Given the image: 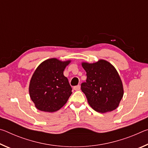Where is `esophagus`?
Here are the masks:
<instances>
[{
  "mask_svg": "<svg viewBox=\"0 0 148 148\" xmlns=\"http://www.w3.org/2000/svg\"><path fill=\"white\" fill-rule=\"evenodd\" d=\"M74 89L75 90V91H79V90L80 89V86H79V85H77V86H74Z\"/></svg>",
  "mask_w": 148,
  "mask_h": 148,
  "instance_id": "obj_1",
  "label": "esophagus"
}]
</instances>
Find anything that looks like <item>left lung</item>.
Instances as JSON below:
<instances>
[{
  "mask_svg": "<svg viewBox=\"0 0 148 148\" xmlns=\"http://www.w3.org/2000/svg\"><path fill=\"white\" fill-rule=\"evenodd\" d=\"M82 66L87 73V79L82 84L81 89L91 107L102 114L116 110L124 93L116 68L104 59L93 63L83 62Z\"/></svg>",
  "mask_w": 148,
  "mask_h": 148,
  "instance_id": "left-lung-1",
  "label": "left lung"
}]
</instances>
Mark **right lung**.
Instances as JSON below:
<instances>
[{"label":"right lung","mask_w":148,"mask_h":148,"mask_svg":"<svg viewBox=\"0 0 148 148\" xmlns=\"http://www.w3.org/2000/svg\"><path fill=\"white\" fill-rule=\"evenodd\" d=\"M71 60L48 59L39 64L30 81L29 95L40 111L54 112L66 103L72 93L69 80L63 74Z\"/></svg>","instance_id":"obj_1"}]
</instances>
